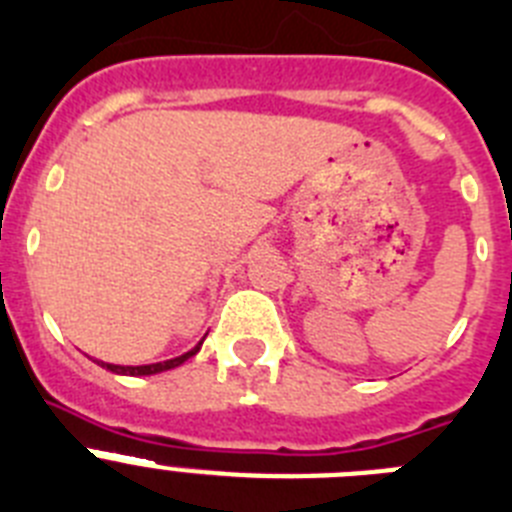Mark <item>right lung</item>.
<instances>
[{
  "mask_svg": "<svg viewBox=\"0 0 512 512\" xmlns=\"http://www.w3.org/2000/svg\"><path fill=\"white\" fill-rule=\"evenodd\" d=\"M199 348H202V343H199V346L191 348V351H186L184 356H176V358H171V361H161V364H148V366H116V364H103V366H105V369H111L113 374H126V376H151V374H159V371H169V369H174V366L184 364L186 358L194 356V353H197Z\"/></svg>",
  "mask_w": 512,
  "mask_h": 512,
  "instance_id": "right-lung-1",
  "label": "right lung"
}]
</instances>
